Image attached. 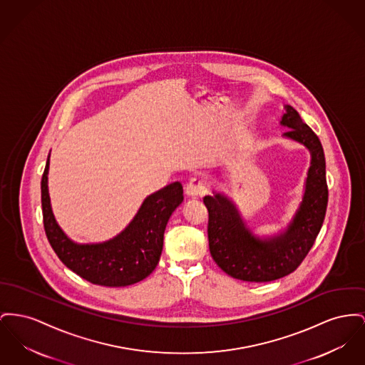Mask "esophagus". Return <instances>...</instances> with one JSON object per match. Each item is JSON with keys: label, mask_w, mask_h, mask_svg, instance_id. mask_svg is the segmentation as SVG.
Wrapping results in <instances>:
<instances>
[{"label": "esophagus", "mask_w": 365, "mask_h": 365, "mask_svg": "<svg viewBox=\"0 0 365 365\" xmlns=\"http://www.w3.org/2000/svg\"><path fill=\"white\" fill-rule=\"evenodd\" d=\"M207 192H208L207 185H205V182H204L202 179H200V178H193V179L187 183V186H186V194H187L189 197H193V198L202 197Z\"/></svg>", "instance_id": "obj_1"}]
</instances>
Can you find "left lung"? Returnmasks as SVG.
Listing matches in <instances>:
<instances>
[{"label":"left lung","mask_w":365,"mask_h":365,"mask_svg":"<svg viewBox=\"0 0 365 365\" xmlns=\"http://www.w3.org/2000/svg\"><path fill=\"white\" fill-rule=\"evenodd\" d=\"M279 125L288 130L284 138L310 151V167L299 207L284 230L274 236L259 237L247 226L236 204L223 193L205 195L208 210L210 251L216 264L230 277L266 282L297 270L320 233L328 204L325 157L317 135L289 105L284 106Z\"/></svg>","instance_id":"left-lung-1"}]
</instances>
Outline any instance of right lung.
<instances>
[{
	"mask_svg": "<svg viewBox=\"0 0 365 365\" xmlns=\"http://www.w3.org/2000/svg\"><path fill=\"white\" fill-rule=\"evenodd\" d=\"M49 155L41 179L43 227L59 259L80 277L103 287H128L150 276L164 245V232L183 201V187L173 182L145 198L128 226L103 242L80 244L58 225L48 190Z\"/></svg>",
	"mask_w": 365,
	"mask_h": 365,
	"instance_id": "obj_1",
	"label": "right lung"
}]
</instances>
